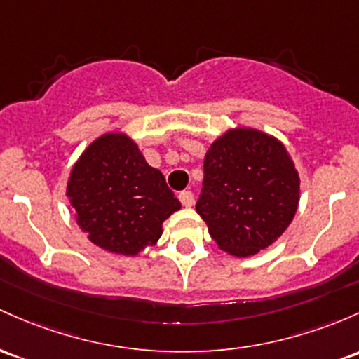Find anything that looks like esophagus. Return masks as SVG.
Masks as SVG:
<instances>
[{
	"instance_id": "1",
	"label": "esophagus",
	"mask_w": 359,
	"mask_h": 359,
	"mask_svg": "<svg viewBox=\"0 0 359 359\" xmlns=\"http://www.w3.org/2000/svg\"><path fill=\"white\" fill-rule=\"evenodd\" d=\"M179 199H180V203H182V206H186V208H191L192 204H194V194H192L191 191L180 192Z\"/></svg>"
}]
</instances>
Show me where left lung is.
Instances as JSON below:
<instances>
[{
	"label": "left lung",
	"instance_id": "8db88e82",
	"mask_svg": "<svg viewBox=\"0 0 359 359\" xmlns=\"http://www.w3.org/2000/svg\"><path fill=\"white\" fill-rule=\"evenodd\" d=\"M300 199V177L281 141L231 129L204 158L196 211L222 250L237 257L257 254L283 235Z\"/></svg>",
	"mask_w": 359,
	"mask_h": 359
}]
</instances>
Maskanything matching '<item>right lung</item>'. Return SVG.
<instances>
[{"label": "right lung", "mask_w": 359, "mask_h": 359, "mask_svg": "<svg viewBox=\"0 0 359 359\" xmlns=\"http://www.w3.org/2000/svg\"><path fill=\"white\" fill-rule=\"evenodd\" d=\"M66 194L88 238L122 255L153 245L161 223L180 210L163 173L149 167L135 141L119 133L100 136L85 149Z\"/></svg>", "instance_id": "obj_1"}]
</instances>
